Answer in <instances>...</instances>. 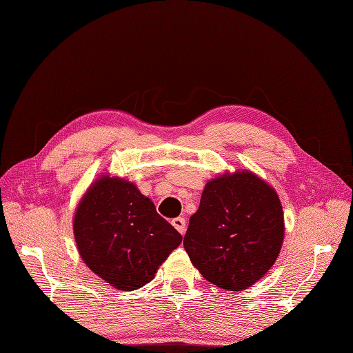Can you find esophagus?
<instances>
[{
	"label": "esophagus",
	"instance_id": "esophagus-1",
	"mask_svg": "<svg viewBox=\"0 0 353 353\" xmlns=\"http://www.w3.org/2000/svg\"><path fill=\"white\" fill-rule=\"evenodd\" d=\"M171 223H173V227L180 234H185V230H186V221H185V218H174L173 221H171Z\"/></svg>",
	"mask_w": 353,
	"mask_h": 353
}]
</instances>
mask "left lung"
I'll list each match as a JSON object with an SVG mask.
<instances>
[{
  "instance_id": "8db88e82",
  "label": "left lung",
  "mask_w": 353,
  "mask_h": 353,
  "mask_svg": "<svg viewBox=\"0 0 353 353\" xmlns=\"http://www.w3.org/2000/svg\"><path fill=\"white\" fill-rule=\"evenodd\" d=\"M283 234V210L274 189L249 171H237L205 185L183 246L205 280L243 291L274 264Z\"/></svg>"
}]
</instances>
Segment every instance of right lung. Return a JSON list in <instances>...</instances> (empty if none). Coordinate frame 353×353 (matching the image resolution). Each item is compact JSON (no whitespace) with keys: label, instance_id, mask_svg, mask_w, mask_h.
Listing matches in <instances>:
<instances>
[{"label":"right lung","instance_id":"obj_1","mask_svg":"<svg viewBox=\"0 0 353 353\" xmlns=\"http://www.w3.org/2000/svg\"><path fill=\"white\" fill-rule=\"evenodd\" d=\"M73 227L85 264L121 291L149 283L182 241L137 186L108 176L90 186L77 207Z\"/></svg>","mask_w":353,"mask_h":353}]
</instances>
